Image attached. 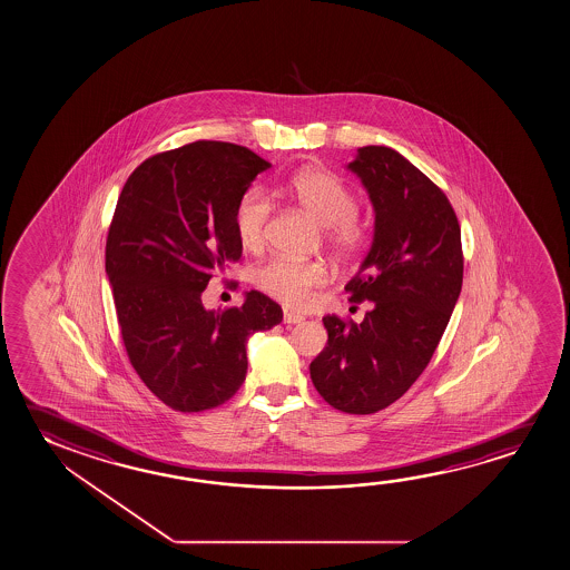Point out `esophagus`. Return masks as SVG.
<instances>
[{
    "mask_svg": "<svg viewBox=\"0 0 570 570\" xmlns=\"http://www.w3.org/2000/svg\"><path fill=\"white\" fill-rule=\"evenodd\" d=\"M303 321H305V316L291 313V311H285V315H283V323H287V325H297V323H303Z\"/></svg>",
    "mask_w": 570,
    "mask_h": 570,
    "instance_id": "1",
    "label": "esophagus"
}]
</instances>
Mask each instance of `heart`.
I'll use <instances>...</instances> for the list:
<instances>
[{
	"label": "heart",
	"instance_id": "b5f03b06",
	"mask_svg": "<svg viewBox=\"0 0 570 570\" xmlns=\"http://www.w3.org/2000/svg\"><path fill=\"white\" fill-rule=\"evenodd\" d=\"M285 191L307 209L321 226L325 242L341 259H353L371 242V229L356 217L358 199L336 174L323 168H305L291 176ZM272 202L259 188H249L237 199L234 212L235 234L247 252H259L267 239ZM328 281L321 262H297L289 257H272L254 272V283L291 308H307L316 289Z\"/></svg>",
	"mask_w": 570,
	"mask_h": 570
}]
</instances>
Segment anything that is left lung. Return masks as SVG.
<instances>
[{
    "label": "left lung",
    "instance_id": "1",
    "mask_svg": "<svg viewBox=\"0 0 570 570\" xmlns=\"http://www.w3.org/2000/svg\"><path fill=\"white\" fill-rule=\"evenodd\" d=\"M348 168L376 212L374 242L346 283L351 303L371 301L362 323L323 318L328 341L311 380L346 414L389 407L424 372L450 323L463 281L460 222L434 181L389 146H362Z\"/></svg>",
    "mask_w": 570,
    "mask_h": 570
}]
</instances>
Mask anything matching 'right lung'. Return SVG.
I'll return each mask as SVG.
<instances>
[{
	"label": "right lung",
	"mask_w": 570,
	"mask_h": 570,
	"mask_svg": "<svg viewBox=\"0 0 570 570\" xmlns=\"http://www.w3.org/2000/svg\"><path fill=\"white\" fill-rule=\"evenodd\" d=\"M272 164L245 146L198 140L154 154L128 176L105 249L128 361L154 396L178 412L226 404L247 374L245 343L279 325L273 298L206 311L209 279L239 262L237 199Z\"/></svg>",
	"instance_id": "right-lung-1"
}]
</instances>
